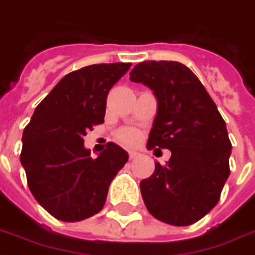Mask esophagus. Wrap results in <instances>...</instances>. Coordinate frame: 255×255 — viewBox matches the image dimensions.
Listing matches in <instances>:
<instances>
[{
	"instance_id": "obj_1",
	"label": "esophagus",
	"mask_w": 255,
	"mask_h": 255,
	"mask_svg": "<svg viewBox=\"0 0 255 255\" xmlns=\"http://www.w3.org/2000/svg\"><path fill=\"white\" fill-rule=\"evenodd\" d=\"M138 156V153L137 152H133V150H130L129 152V158L130 160H133V158H135V157Z\"/></svg>"
}]
</instances>
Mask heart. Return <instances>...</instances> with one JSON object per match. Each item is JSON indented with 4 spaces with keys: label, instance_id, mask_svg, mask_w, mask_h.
Listing matches in <instances>:
<instances>
[{
    "label": "heart",
    "instance_id": "obj_1",
    "mask_svg": "<svg viewBox=\"0 0 255 255\" xmlns=\"http://www.w3.org/2000/svg\"><path fill=\"white\" fill-rule=\"evenodd\" d=\"M117 138H118L120 142L131 146V145H134V143H137V141H138V133L133 129H124L118 133Z\"/></svg>",
    "mask_w": 255,
    "mask_h": 255
}]
</instances>
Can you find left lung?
Returning <instances> with one entry per match:
<instances>
[{
    "label": "left lung",
    "mask_w": 255,
    "mask_h": 255,
    "mask_svg": "<svg viewBox=\"0 0 255 255\" xmlns=\"http://www.w3.org/2000/svg\"><path fill=\"white\" fill-rule=\"evenodd\" d=\"M130 80L148 86L158 103L148 149L172 153L139 183L143 203L164 223L192 225L215 207L230 175L225 120L198 76L181 63L141 62Z\"/></svg>",
    "instance_id": "8db88e82"
}]
</instances>
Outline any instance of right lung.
I'll return each instance as SVG.
<instances>
[{"mask_svg":"<svg viewBox=\"0 0 255 255\" xmlns=\"http://www.w3.org/2000/svg\"><path fill=\"white\" fill-rule=\"evenodd\" d=\"M130 66L93 64L67 74L24 129L20 160L28 187L59 221L79 222L98 214L110 183L129 158L114 142L93 158L83 137L103 122L107 94Z\"/></svg>","mask_w":255,"mask_h":255,"instance_id":"right-lung-1","label":"right lung"}]
</instances>
